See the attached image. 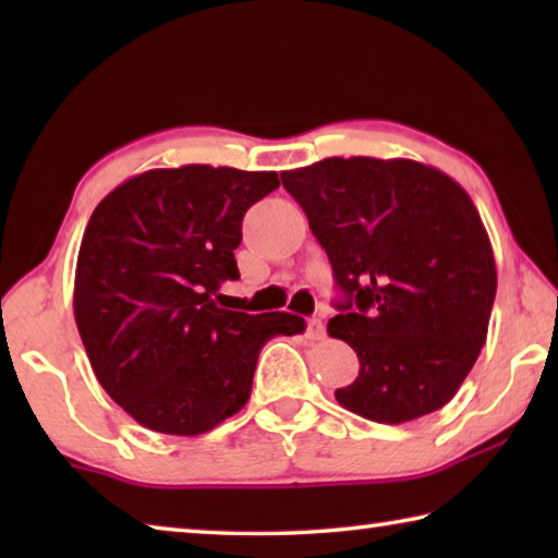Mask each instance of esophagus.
Instances as JSON below:
<instances>
[{
  "mask_svg": "<svg viewBox=\"0 0 558 558\" xmlns=\"http://www.w3.org/2000/svg\"><path fill=\"white\" fill-rule=\"evenodd\" d=\"M325 337V323L319 317L307 319V339H323Z\"/></svg>",
  "mask_w": 558,
  "mask_h": 558,
  "instance_id": "obj_1",
  "label": "esophagus"
}]
</instances>
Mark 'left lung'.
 Listing matches in <instances>:
<instances>
[{"label":"left lung","instance_id":"obj_1","mask_svg":"<svg viewBox=\"0 0 558 558\" xmlns=\"http://www.w3.org/2000/svg\"><path fill=\"white\" fill-rule=\"evenodd\" d=\"M280 179L344 295L327 332L354 349L359 376L335 399L389 426L442 409L485 347L497 292L465 189L436 167L374 157H327Z\"/></svg>","mask_w":558,"mask_h":558}]
</instances>
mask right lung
Masks as SVG:
<instances>
[{"mask_svg": "<svg viewBox=\"0 0 558 558\" xmlns=\"http://www.w3.org/2000/svg\"><path fill=\"white\" fill-rule=\"evenodd\" d=\"M276 172L184 165L149 169L102 199L83 233L73 315L93 372L140 426L202 436L239 413L268 339L300 335L290 313L223 310L239 280L245 211Z\"/></svg>", "mask_w": 558, "mask_h": 558, "instance_id": "right-lung-1", "label": "right lung"}]
</instances>
